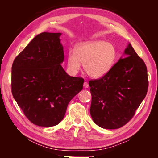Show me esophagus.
I'll return each mask as SVG.
<instances>
[{
    "mask_svg": "<svg viewBox=\"0 0 158 158\" xmlns=\"http://www.w3.org/2000/svg\"><path fill=\"white\" fill-rule=\"evenodd\" d=\"M84 87L85 88H88L89 87L88 83L87 82H84Z\"/></svg>",
    "mask_w": 158,
    "mask_h": 158,
    "instance_id": "1",
    "label": "esophagus"
}]
</instances>
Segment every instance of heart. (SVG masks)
<instances>
[{"instance_id": "obj_1", "label": "heart", "mask_w": 158, "mask_h": 158, "mask_svg": "<svg viewBox=\"0 0 158 158\" xmlns=\"http://www.w3.org/2000/svg\"><path fill=\"white\" fill-rule=\"evenodd\" d=\"M115 49L103 41L82 42L76 46L75 52L70 51L67 68L72 74L78 72L84 64L85 73L92 78H100L111 69L115 59Z\"/></svg>"}]
</instances>
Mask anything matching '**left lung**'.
Instances as JSON below:
<instances>
[{
    "instance_id": "obj_1",
    "label": "left lung",
    "mask_w": 158,
    "mask_h": 158,
    "mask_svg": "<svg viewBox=\"0 0 158 158\" xmlns=\"http://www.w3.org/2000/svg\"><path fill=\"white\" fill-rule=\"evenodd\" d=\"M124 55L107 74L89 82L91 116L103 128L117 129L126 125L147 94L148 79L144 60L131 44Z\"/></svg>"
}]
</instances>
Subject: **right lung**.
Here are the masks:
<instances>
[{"label":"right lung","instance_id":"1","mask_svg":"<svg viewBox=\"0 0 158 158\" xmlns=\"http://www.w3.org/2000/svg\"><path fill=\"white\" fill-rule=\"evenodd\" d=\"M60 35H36L12 66L13 97L25 116L40 127L58 125L70 100L83 88L84 79L72 77L60 65L64 56Z\"/></svg>","mask_w":158,"mask_h":158}]
</instances>
